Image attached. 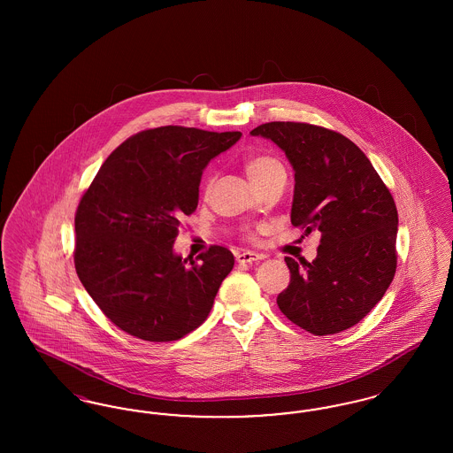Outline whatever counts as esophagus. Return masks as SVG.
Segmentation results:
<instances>
[{"instance_id": "obj_1", "label": "esophagus", "mask_w": 453, "mask_h": 453, "mask_svg": "<svg viewBox=\"0 0 453 453\" xmlns=\"http://www.w3.org/2000/svg\"><path fill=\"white\" fill-rule=\"evenodd\" d=\"M263 258H265L263 255L253 253V251H241V253H237L236 255V261L237 263H241V265H244V263H255V261H259V259Z\"/></svg>"}]
</instances>
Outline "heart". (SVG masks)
I'll use <instances>...</instances> for the list:
<instances>
[{"label": "heart", "instance_id": "obj_1", "mask_svg": "<svg viewBox=\"0 0 453 453\" xmlns=\"http://www.w3.org/2000/svg\"><path fill=\"white\" fill-rule=\"evenodd\" d=\"M244 172L248 174L250 181L257 187L263 180L272 176L273 173L283 172L280 161L272 156H251L244 161Z\"/></svg>", "mask_w": 453, "mask_h": 453}]
</instances>
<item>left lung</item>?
Returning <instances> with one entry per match:
<instances>
[{"label": "left lung", "instance_id": "left-lung-1", "mask_svg": "<svg viewBox=\"0 0 453 453\" xmlns=\"http://www.w3.org/2000/svg\"><path fill=\"white\" fill-rule=\"evenodd\" d=\"M251 135L273 141L294 168L292 224L307 234L321 231L316 259L285 258L290 283L277 303L316 336L345 331L365 318L394 279V198L364 151L334 130L268 122Z\"/></svg>", "mask_w": 453, "mask_h": 453}]
</instances>
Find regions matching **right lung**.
I'll list each match as a JSON object with an SVG mask.
<instances>
[{"label": "right lung", "mask_w": 453, "mask_h": 453, "mask_svg": "<svg viewBox=\"0 0 453 453\" xmlns=\"http://www.w3.org/2000/svg\"><path fill=\"white\" fill-rule=\"evenodd\" d=\"M241 132L166 126L111 152L80 200L74 266L111 323L144 342H174L203 323L234 257L211 246L198 263L173 251L195 212L202 173Z\"/></svg>", "instance_id": "right-lung-1"}]
</instances>
